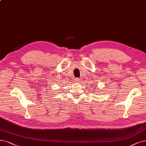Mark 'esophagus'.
<instances>
[{"mask_svg": "<svg viewBox=\"0 0 146 146\" xmlns=\"http://www.w3.org/2000/svg\"><path fill=\"white\" fill-rule=\"evenodd\" d=\"M82 81V79L81 78H77L76 79V82H78V83H80Z\"/></svg>", "mask_w": 146, "mask_h": 146, "instance_id": "1", "label": "esophagus"}]
</instances>
